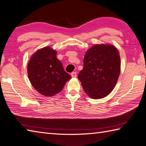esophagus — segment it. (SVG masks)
<instances>
[{"instance_id":"obj_1","label":"esophagus","mask_w":146,"mask_h":146,"mask_svg":"<svg viewBox=\"0 0 146 146\" xmlns=\"http://www.w3.org/2000/svg\"><path fill=\"white\" fill-rule=\"evenodd\" d=\"M71 76L72 78H76V72H72L71 73Z\"/></svg>"}]
</instances>
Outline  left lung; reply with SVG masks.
<instances>
[{"label": "left lung", "instance_id": "1", "mask_svg": "<svg viewBox=\"0 0 146 146\" xmlns=\"http://www.w3.org/2000/svg\"><path fill=\"white\" fill-rule=\"evenodd\" d=\"M120 73V57L115 46L95 44L86 52L78 78L90 97L100 99L113 90Z\"/></svg>", "mask_w": 146, "mask_h": 146}]
</instances>
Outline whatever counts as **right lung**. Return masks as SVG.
<instances>
[{
	"label": "right lung",
	"instance_id": "right-lung-1",
	"mask_svg": "<svg viewBox=\"0 0 146 146\" xmlns=\"http://www.w3.org/2000/svg\"><path fill=\"white\" fill-rule=\"evenodd\" d=\"M57 51L49 46L34 53L27 64V75L40 94L52 97L60 93L71 77L56 58Z\"/></svg>",
	"mask_w": 146,
	"mask_h": 146
}]
</instances>
